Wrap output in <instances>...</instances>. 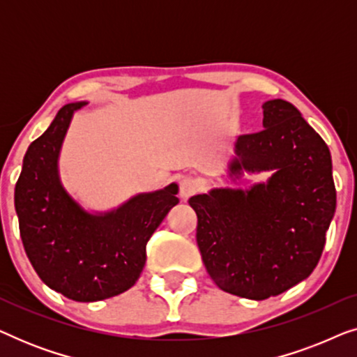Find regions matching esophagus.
<instances>
[{"mask_svg": "<svg viewBox=\"0 0 357 357\" xmlns=\"http://www.w3.org/2000/svg\"><path fill=\"white\" fill-rule=\"evenodd\" d=\"M198 190V185L195 182L193 177H183L180 180V198L187 199L195 195V192Z\"/></svg>", "mask_w": 357, "mask_h": 357, "instance_id": "1", "label": "esophagus"}]
</instances>
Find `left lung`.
<instances>
[{"label": "left lung", "instance_id": "8db88e82", "mask_svg": "<svg viewBox=\"0 0 357 357\" xmlns=\"http://www.w3.org/2000/svg\"><path fill=\"white\" fill-rule=\"evenodd\" d=\"M263 128L237 138L231 178L273 170L250 188H211L188 199L197 243L219 289L263 301L310 276L336 209L331 155L320 135L282 99L263 104Z\"/></svg>", "mask_w": 357, "mask_h": 357}]
</instances>
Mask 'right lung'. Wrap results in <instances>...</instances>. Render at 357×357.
I'll return each instance as SVG.
<instances>
[{"mask_svg":"<svg viewBox=\"0 0 357 357\" xmlns=\"http://www.w3.org/2000/svg\"><path fill=\"white\" fill-rule=\"evenodd\" d=\"M86 104L61 107L45 133L29 146L14 206L24 250L38 278L68 299L96 302L138 281L146 243L178 203V185L138 193L110 211L82 208L63 187L58 159L73 115Z\"/></svg>","mask_w":357,"mask_h":357,"instance_id":"1","label":"right lung"}]
</instances>
